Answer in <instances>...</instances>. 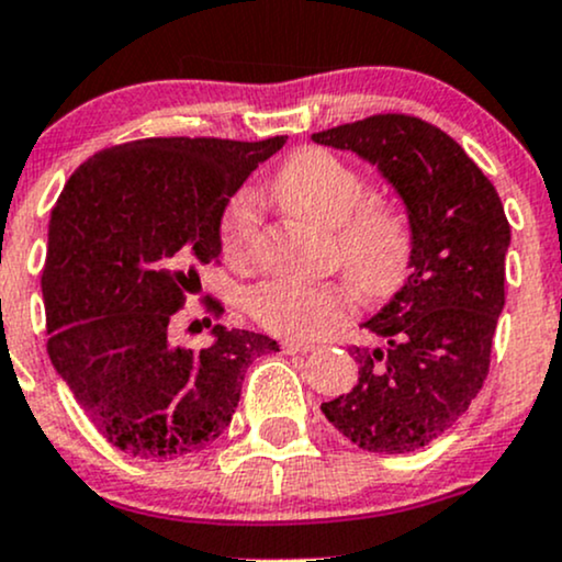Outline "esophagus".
Segmentation results:
<instances>
[{"label":"esophagus","mask_w":562,"mask_h":562,"mask_svg":"<svg viewBox=\"0 0 562 562\" xmlns=\"http://www.w3.org/2000/svg\"><path fill=\"white\" fill-rule=\"evenodd\" d=\"M314 344H308V340H285L282 344V351L285 353H306V351H314Z\"/></svg>","instance_id":"esophagus-1"}]
</instances>
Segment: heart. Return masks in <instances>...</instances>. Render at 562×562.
I'll use <instances>...</instances> for the list:
<instances>
[{
  "label": "heart",
  "mask_w": 562,
  "mask_h": 562,
  "mask_svg": "<svg viewBox=\"0 0 562 562\" xmlns=\"http://www.w3.org/2000/svg\"><path fill=\"white\" fill-rule=\"evenodd\" d=\"M274 195L293 216L335 227L344 272L362 299L385 301L404 288L415 254L409 218L398 205L370 198V182L327 147H301L280 166ZM261 211L250 192L229 200L218 227L224 259L250 267L259 254ZM248 314L263 330L306 335L351 308L340 285L269 280L248 295Z\"/></svg>",
  "instance_id": "heart-1"
}]
</instances>
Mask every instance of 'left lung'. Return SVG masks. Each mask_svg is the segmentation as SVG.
Returning a JSON list of instances; mask_svg holds the SVG:
<instances>
[{"instance_id":"obj_1","label":"left lung","mask_w":562,"mask_h":562,"mask_svg":"<svg viewBox=\"0 0 562 562\" xmlns=\"http://www.w3.org/2000/svg\"><path fill=\"white\" fill-rule=\"evenodd\" d=\"M312 139L378 166L415 235L406 285L364 322L380 346L351 348L359 383L322 412L364 451L423 449L465 415L488 375L505 308V205L473 158L417 115H367Z\"/></svg>"}]
</instances>
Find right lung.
<instances>
[{
  "instance_id": "add662e5",
  "label": "right lung",
  "mask_w": 562,
  "mask_h": 562,
  "mask_svg": "<svg viewBox=\"0 0 562 562\" xmlns=\"http://www.w3.org/2000/svg\"><path fill=\"white\" fill-rule=\"evenodd\" d=\"M285 139H134L97 150L63 187L42 272L47 353L115 449L142 460L205 449L235 415L250 362L280 351L224 325L192 351L173 340V317L198 293V269L218 261L229 198ZM203 308L224 314L216 299Z\"/></svg>"
}]
</instances>
